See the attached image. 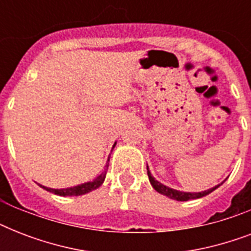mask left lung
I'll return each mask as SVG.
<instances>
[{
  "mask_svg": "<svg viewBox=\"0 0 251 251\" xmlns=\"http://www.w3.org/2000/svg\"><path fill=\"white\" fill-rule=\"evenodd\" d=\"M147 175H149V179L151 185L153 186V189L156 191H159L160 194L163 195H167L168 198L171 199H175V201H181V202H185V201H189V199H197V198H202L204 195L210 194L215 189H218V186L212 187V189H208L206 191H201V193H182V191H178V190H175V189H171V187L165 186L163 183H160L159 181L153 178L151 173H150V169H149V165H147Z\"/></svg>",
  "mask_w": 251,
  "mask_h": 251,
  "instance_id": "1",
  "label": "left lung"
}]
</instances>
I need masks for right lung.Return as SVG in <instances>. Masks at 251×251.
I'll return each instance as SVG.
<instances>
[{
  "mask_svg": "<svg viewBox=\"0 0 251 251\" xmlns=\"http://www.w3.org/2000/svg\"><path fill=\"white\" fill-rule=\"evenodd\" d=\"M114 147V146H113ZM109 161V160H108ZM105 168L108 169V164L105 165ZM106 169L102 172L101 175L98 176L96 178L92 181V182H86L82 183V185H78V186L74 187H68V189H50V187H45V186H40L44 187L45 190L50 191V193H54L57 195H61V197H72V195H83L86 193H90V191L95 190V189H98L99 186H101V183L104 182V179H105L106 176Z\"/></svg>",
  "mask_w": 251,
  "mask_h": 251,
  "instance_id": "right-lung-1",
  "label": "right lung"
}]
</instances>
